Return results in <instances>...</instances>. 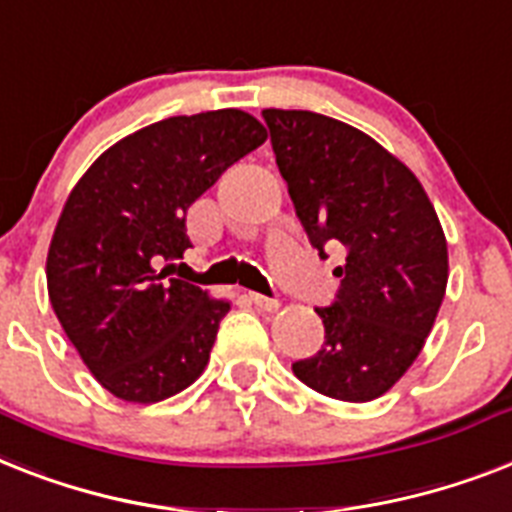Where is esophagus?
<instances>
[{
    "mask_svg": "<svg viewBox=\"0 0 512 512\" xmlns=\"http://www.w3.org/2000/svg\"><path fill=\"white\" fill-rule=\"evenodd\" d=\"M249 299H252V302H255V305L260 307V310H268V313L278 310V305H281V302H278L276 297H265V294H257V292L249 294Z\"/></svg>",
    "mask_w": 512,
    "mask_h": 512,
    "instance_id": "esophagus-1",
    "label": "esophagus"
}]
</instances>
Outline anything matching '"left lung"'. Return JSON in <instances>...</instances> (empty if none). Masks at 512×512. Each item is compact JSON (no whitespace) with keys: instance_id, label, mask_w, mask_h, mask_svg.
Listing matches in <instances>:
<instances>
[{"instance_id":"left-lung-1","label":"left lung","mask_w":512,"mask_h":512,"mask_svg":"<svg viewBox=\"0 0 512 512\" xmlns=\"http://www.w3.org/2000/svg\"><path fill=\"white\" fill-rule=\"evenodd\" d=\"M276 165L307 239L326 257L344 249L331 307H318L326 342L292 365L315 392L371 402L413 360L442 307L447 239L413 170L371 136L307 110H263Z\"/></svg>"}]
</instances>
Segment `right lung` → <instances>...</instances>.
I'll use <instances>...</instances> for the list:
<instances>
[{
	"instance_id": "right-lung-1",
	"label": "right lung",
	"mask_w": 512,
	"mask_h": 512,
	"mask_svg": "<svg viewBox=\"0 0 512 512\" xmlns=\"http://www.w3.org/2000/svg\"><path fill=\"white\" fill-rule=\"evenodd\" d=\"M265 139L234 107L176 115L112 144L70 191L49 244V302L118 400H168L205 371L231 302L157 268L191 247L186 210Z\"/></svg>"
}]
</instances>
